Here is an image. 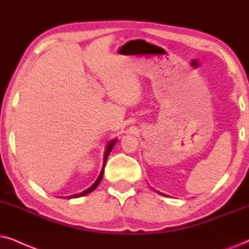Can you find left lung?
I'll return each mask as SVG.
<instances>
[{"instance_id": "1", "label": "left lung", "mask_w": 249, "mask_h": 249, "mask_svg": "<svg viewBox=\"0 0 249 249\" xmlns=\"http://www.w3.org/2000/svg\"><path fill=\"white\" fill-rule=\"evenodd\" d=\"M158 194H160V192H158ZM161 195V196H165V195L164 194H160Z\"/></svg>"}]
</instances>
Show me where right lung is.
Masks as SVG:
<instances>
[{
	"mask_svg": "<svg viewBox=\"0 0 249 249\" xmlns=\"http://www.w3.org/2000/svg\"><path fill=\"white\" fill-rule=\"evenodd\" d=\"M116 142H117V139H115V140L110 141V142H109V143H108L107 145H106V150H105V155H104V163H102V168H101V172H100V174H99V177H98L97 180H95L94 183L92 184L90 188H88V189H86V190L82 191V192H79V194H75V195H71V196H68V197H67L68 199H71V198H79V197H83V196H85V195L90 194V192L93 191L94 189L98 187L99 183H100L101 180H102V177H104V171H105V165H106V161H107V158H108V156H109V154H110V151L112 150V148H114V145H115Z\"/></svg>",
	"mask_w": 249,
	"mask_h": 249,
	"instance_id": "right-lung-1",
	"label": "right lung"
}]
</instances>
